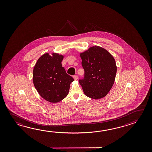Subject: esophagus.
Returning <instances> with one entry per match:
<instances>
[{
    "instance_id": "esophagus-1",
    "label": "esophagus",
    "mask_w": 152,
    "mask_h": 152,
    "mask_svg": "<svg viewBox=\"0 0 152 152\" xmlns=\"http://www.w3.org/2000/svg\"><path fill=\"white\" fill-rule=\"evenodd\" d=\"M73 78H74V79H75V80H77V79H78V77H77V75H75V76L73 77Z\"/></svg>"
}]
</instances>
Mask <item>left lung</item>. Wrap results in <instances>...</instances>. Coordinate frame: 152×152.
<instances>
[{
  "instance_id": "1",
  "label": "left lung",
  "mask_w": 152,
  "mask_h": 152,
  "mask_svg": "<svg viewBox=\"0 0 152 152\" xmlns=\"http://www.w3.org/2000/svg\"><path fill=\"white\" fill-rule=\"evenodd\" d=\"M80 55L85 75L79 81L84 94L94 99L105 97L115 80V58L105 49L97 45L91 47Z\"/></svg>"
}]
</instances>
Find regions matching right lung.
<instances>
[{"mask_svg":"<svg viewBox=\"0 0 152 152\" xmlns=\"http://www.w3.org/2000/svg\"><path fill=\"white\" fill-rule=\"evenodd\" d=\"M64 55L53 53L42 55L33 69V83L39 94L45 100L56 103L68 95L74 81L67 75L61 62Z\"/></svg>","mask_w":152,"mask_h":152,"instance_id":"add662e5","label":"right lung"}]
</instances>
